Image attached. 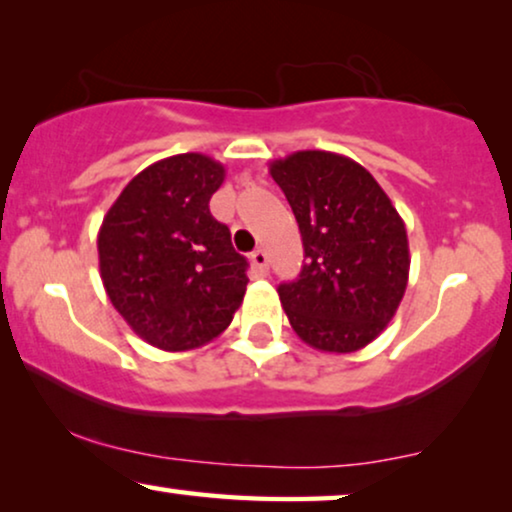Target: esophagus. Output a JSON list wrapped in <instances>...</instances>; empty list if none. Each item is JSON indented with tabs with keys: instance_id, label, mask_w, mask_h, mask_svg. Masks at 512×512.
I'll list each match as a JSON object with an SVG mask.
<instances>
[{
	"instance_id": "obj_1",
	"label": "esophagus",
	"mask_w": 512,
	"mask_h": 512,
	"mask_svg": "<svg viewBox=\"0 0 512 512\" xmlns=\"http://www.w3.org/2000/svg\"><path fill=\"white\" fill-rule=\"evenodd\" d=\"M250 260H252V267L260 271V274H267V271H269V257H267V252H264V250H255V252H252V255H250Z\"/></svg>"
}]
</instances>
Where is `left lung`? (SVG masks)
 <instances>
[{
  "mask_svg": "<svg viewBox=\"0 0 512 512\" xmlns=\"http://www.w3.org/2000/svg\"><path fill=\"white\" fill-rule=\"evenodd\" d=\"M304 245V267L278 297L313 349L353 353L377 339L403 302L410 245L403 217L349 156L304 149L271 161Z\"/></svg>",
  "mask_w": 512,
  "mask_h": 512,
  "instance_id": "obj_1",
  "label": "left lung"
}]
</instances>
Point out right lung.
Listing matches in <instances>:
<instances>
[{
    "label": "right lung",
    "instance_id": "1",
    "mask_svg": "<svg viewBox=\"0 0 512 512\" xmlns=\"http://www.w3.org/2000/svg\"><path fill=\"white\" fill-rule=\"evenodd\" d=\"M224 166L177 154L133 177L98 234L100 278L133 332L161 351H189L227 330L243 302L248 262L210 215Z\"/></svg>",
    "mask_w": 512,
    "mask_h": 512
}]
</instances>
